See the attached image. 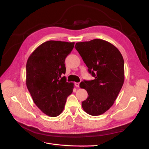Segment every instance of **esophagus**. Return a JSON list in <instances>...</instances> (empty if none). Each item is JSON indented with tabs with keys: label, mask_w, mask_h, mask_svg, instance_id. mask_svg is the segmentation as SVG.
Segmentation results:
<instances>
[{
	"label": "esophagus",
	"mask_w": 149,
	"mask_h": 149,
	"mask_svg": "<svg viewBox=\"0 0 149 149\" xmlns=\"http://www.w3.org/2000/svg\"><path fill=\"white\" fill-rule=\"evenodd\" d=\"M74 85H75V86L76 87H79V83H74Z\"/></svg>",
	"instance_id": "34e87169"
}]
</instances>
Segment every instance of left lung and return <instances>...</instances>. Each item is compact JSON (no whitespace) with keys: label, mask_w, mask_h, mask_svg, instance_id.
I'll list each match as a JSON object with an SVG mask.
<instances>
[{"label":"left lung","mask_w":149,"mask_h":149,"mask_svg":"<svg viewBox=\"0 0 149 149\" xmlns=\"http://www.w3.org/2000/svg\"><path fill=\"white\" fill-rule=\"evenodd\" d=\"M74 47L89 73L95 78L79 84L88 94V98L82 102V107L89 115H101L114 104L124 84L123 55L112 43L101 39L78 42Z\"/></svg>","instance_id":"1"}]
</instances>
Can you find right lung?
I'll return each mask as SVG.
<instances>
[{
  "label": "right lung",
  "mask_w": 149,
  "mask_h": 149,
  "mask_svg": "<svg viewBox=\"0 0 149 149\" xmlns=\"http://www.w3.org/2000/svg\"><path fill=\"white\" fill-rule=\"evenodd\" d=\"M74 42L49 40L31 54L26 65V84L34 103L45 114L59 116L74 84L66 82L65 60Z\"/></svg>",
  "instance_id": "1"
}]
</instances>
